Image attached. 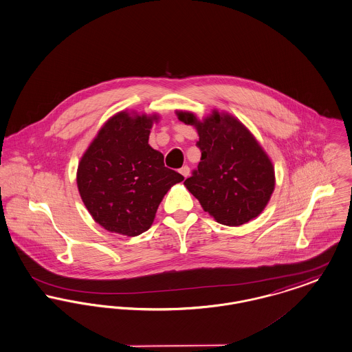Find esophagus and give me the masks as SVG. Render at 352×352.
Segmentation results:
<instances>
[{
  "label": "esophagus",
  "instance_id": "obj_1",
  "mask_svg": "<svg viewBox=\"0 0 352 352\" xmlns=\"http://www.w3.org/2000/svg\"><path fill=\"white\" fill-rule=\"evenodd\" d=\"M179 173H181L185 178H187V177L190 175V167H188V166H182V167L179 168Z\"/></svg>",
  "mask_w": 352,
  "mask_h": 352
}]
</instances>
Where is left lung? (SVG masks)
<instances>
[{"label":"left lung","instance_id":"1","mask_svg":"<svg viewBox=\"0 0 352 352\" xmlns=\"http://www.w3.org/2000/svg\"><path fill=\"white\" fill-rule=\"evenodd\" d=\"M177 114L199 135L201 162L185 181L187 190L221 225L241 226L258 217L270 201L275 177L252 134L232 116L218 111L202 122L192 113Z\"/></svg>","mask_w":352,"mask_h":352}]
</instances>
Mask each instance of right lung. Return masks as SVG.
Segmentation results:
<instances>
[{
  "label": "right lung",
  "mask_w": 352,
  "mask_h": 352,
  "mask_svg": "<svg viewBox=\"0 0 352 352\" xmlns=\"http://www.w3.org/2000/svg\"><path fill=\"white\" fill-rule=\"evenodd\" d=\"M157 116L118 113L81 158L77 185L94 221L111 232L137 236L147 231L170 187L184 175L166 167L164 154L148 145Z\"/></svg>",
  "instance_id": "1"
}]
</instances>
